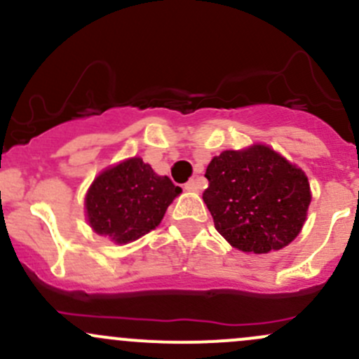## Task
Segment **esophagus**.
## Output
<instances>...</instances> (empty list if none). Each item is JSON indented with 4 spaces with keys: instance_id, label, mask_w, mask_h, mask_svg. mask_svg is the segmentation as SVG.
Wrapping results in <instances>:
<instances>
[{
    "instance_id": "1",
    "label": "esophagus",
    "mask_w": 359,
    "mask_h": 359,
    "mask_svg": "<svg viewBox=\"0 0 359 359\" xmlns=\"http://www.w3.org/2000/svg\"><path fill=\"white\" fill-rule=\"evenodd\" d=\"M184 190L188 191H198L200 190V181L196 178H191L188 183H184Z\"/></svg>"
}]
</instances>
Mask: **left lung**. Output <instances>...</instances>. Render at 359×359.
Masks as SVG:
<instances>
[{"label":"left lung","instance_id":"left-lung-1","mask_svg":"<svg viewBox=\"0 0 359 359\" xmlns=\"http://www.w3.org/2000/svg\"><path fill=\"white\" fill-rule=\"evenodd\" d=\"M203 202L234 248L269 253L299 234L310 205L304 172L265 145L224 150L207 165Z\"/></svg>","mask_w":359,"mask_h":359}]
</instances>
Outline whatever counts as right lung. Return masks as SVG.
<instances>
[{"instance_id": "obj_1", "label": "right lung", "mask_w": 359, "mask_h": 359, "mask_svg": "<svg viewBox=\"0 0 359 359\" xmlns=\"http://www.w3.org/2000/svg\"><path fill=\"white\" fill-rule=\"evenodd\" d=\"M180 194L181 188L168 176L156 175L140 157H133L94 180L86 196L88 222L113 241H135L159 226Z\"/></svg>"}]
</instances>
